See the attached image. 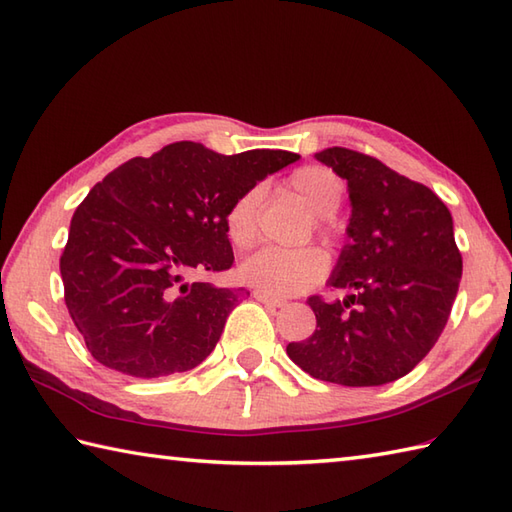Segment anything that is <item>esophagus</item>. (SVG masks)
<instances>
[{
    "mask_svg": "<svg viewBox=\"0 0 512 512\" xmlns=\"http://www.w3.org/2000/svg\"><path fill=\"white\" fill-rule=\"evenodd\" d=\"M253 297H255L257 301H262L264 306H268V308H284V306H286V301H284V299L270 297V295H266V292H262V290H255V292H253Z\"/></svg>",
    "mask_w": 512,
    "mask_h": 512,
    "instance_id": "34e87169",
    "label": "esophagus"
}]
</instances>
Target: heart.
I'll use <instances>...</instances> for the list:
<instances>
[{"label":"heart","mask_w":512,"mask_h":512,"mask_svg":"<svg viewBox=\"0 0 512 512\" xmlns=\"http://www.w3.org/2000/svg\"><path fill=\"white\" fill-rule=\"evenodd\" d=\"M286 187L306 202L312 213H317V228L321 235H328L325 220L332 215L343 200V180L336 171L323 165H306L295 169L286 180ZM259 209H262V191L248 189L233 200L224 215L226 237L239 250H248L259 239ZM325 259L314 248H262L250 255L239 266V275L248 286L266 292L270 297H288L306 290L321 279Z\"/></svg>","instance_id":"obj_1"}]
</instances>
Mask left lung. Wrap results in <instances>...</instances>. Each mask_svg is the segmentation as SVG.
<instances>
[{"mask_svg": "<svg viewBox=\"0 0 512 512\" xmlns=\"http://www.w3.org/2000/svg\"><path fill=\"white\" fill-rule=\"evenodd\" d=\"M347 180L352 215L328 286L310 297L317 330L286 352L312 378L376 387L409 374L436 345L462 279L453 217L436 193L345 147L314 154Z\"/></svg>", "mask_w": 512, "mask_h": 512, "instance_id": "left-lung-1", "label": "left lung"}]
</instances>
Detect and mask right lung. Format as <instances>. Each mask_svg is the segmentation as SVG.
Segmentation results:
<instances>
[{
  "mask_svg": "<svg viewBox=\"0 0 512 512\" xmlns=\"http://www.w3.org/2000/svg\"><path fill=\"white\" fill-rule=\"evenodd\" d=\"M297 160L270 149L222 156L182 140L94 184L72 215L61 279L65 306L96 361L134 378L198 367L244 288L189 277L233 266L228 206Z\"/></svg>",
  "mask_w": 512,
  "mask_h": 512,
  "instance_id": "obj_1",
  "label": "right lung"
}]
</instances>
